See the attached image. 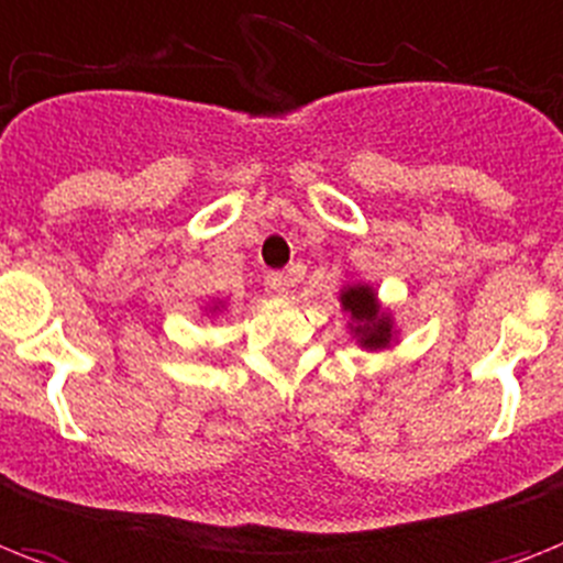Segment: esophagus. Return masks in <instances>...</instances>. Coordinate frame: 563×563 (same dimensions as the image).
I'll return each instance as SVG.
<instances>
[{
	"label": "esophagus",
	"instance_id": "1",
	"mask_svg": "<svg viewBox=\"0 0 563 563\" xmlns=\"http://www.w3.org/2000/svg\"><path fill=\"white\" fill-rule=\"evenodd\" d=\"M266 286L274 291V295H289L291 289V277L283 272H272L266 277Z\"/></svg>",
	"mask_w": 563,
	"mask_h": 563
}]
</instances>
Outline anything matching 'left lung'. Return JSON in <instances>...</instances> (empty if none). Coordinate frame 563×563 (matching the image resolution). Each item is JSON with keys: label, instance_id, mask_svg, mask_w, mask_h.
I'll list each match as a JSON object with an SVG mask.
<instances>
[{"label": "left lung", "instance_id": "left-lung-1", "mask_svg": "<svg viewBox=\"0 0 563 563\" xmlns=\"http://www.w3.org/2000/svg\"><path fill=\"white\" fill-rule=\"evenodd\" d=\"M341 306H344V312L353 314V332L358 335L361 346H367V350H382V346L390 344V314H385L378 309L376 291L369 289V286H346V289L341 291Z\"/></svg>", "mask_w": 563, "mask_h": 563}]
</instances>
